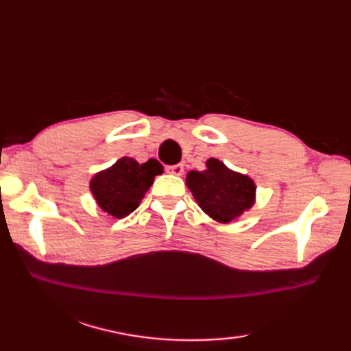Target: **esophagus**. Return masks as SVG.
I'll return each instance as SVG.
<instances>
[{"label":"esophagus","instance_id":"1","mask_svg":"<svg viewBox=\"0 0 351 351\" xmlns=\"http://www.w3.org/2000/svg\"><path fill=\"white\" fill-rule=\"evenodd\" d=\"M166 170L169 171V173H171V175L180 176V175L184 173V166H182V164H173V166H167Z\"/></svg>","mask_w":351,"mask_h":351}]
</instances>
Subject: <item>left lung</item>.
Instances as JSON below:
<instances>
[{"label": "left lung", "instance_id": "left-lung-1", "mask_svg": "<svg viewBox=\"0 0 351 351\" xmlns=\"http://www.w3.org/2000/svg\"><path fill=\"white\" fill-rule=\"evenodd\" d=\"M187 187L202 211L220 223L240 217L255 204V182L217 158L208 160L202 171H189Z\"/></svg>", "mask_w": 351, "mask_h": 351}]
</instances>
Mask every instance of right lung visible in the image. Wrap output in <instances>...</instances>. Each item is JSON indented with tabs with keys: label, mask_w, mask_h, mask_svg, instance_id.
<instances>
[{
	"label": "right lung",
	"mask_w": 351,
	"mask_h": 351,
	"mask_svg": "<svg viewBox=\"0 0 351 351\" xmlns=\"http://www.w3.org/2000/svg\"><path fill=\"white\" fill-rule=\"evenodd\" d=\"M161 173L162 166L154 158L138 164L134 158L123 156L93 176L90 191L102 211L123 219L136 210L154 184V178Z\"/></svg>",
	"instance_id": "obj_1"
}]
</instances>
